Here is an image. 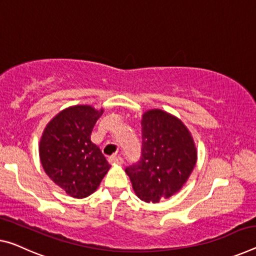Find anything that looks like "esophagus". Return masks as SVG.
I'll return each instance as SVG.
<instances>
[{"label":"esophagus","instance_id":"1","mask_svg":"<svg viewBox=\"0 0 256 256\" xmlns=\"http://www.w3.org/2000/svg\"><path fill=\"white\" fill-rule=\"evenodd\" d=\"M108 160L110 164H120V165L124 163L123 158H122L120 156H110L108 158Z\"/></svg>","mask_w":256,"mask_h":256}]
</instances>
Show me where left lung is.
Returning a JSON list of instances; mask_svg holds the SVG:
<instances>
[{
	"instance_id": "8db88e82",
	"label": "left lung",
	"mask_w": 256,
	"mask_h": 256,
	"mask_svg": "<svg viewBox=\"0 0 256 256\" xmlns=\"http://www.w3.org/2000/svg\"><path fill=\"white\" fill-rule=\"evenodd\" d=\"M142 148L138 164L125 168L141 200L158 202L181 190L197 162V149L188 128L162 109L144 112Z\"/></svg>"
}]
</instances>
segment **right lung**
Here are the masks:
<instances>
[{
	"label": "right lung",
	"instance_id": "right-lung-1",
	"mask_svg": "<svg viewBox=\"0 0 256 256\" xmlns=\"http://www.w3.org/2000/svg\"><path fill=\"white\" fill-rule=\"evenodd\" d=\"M88 104L68 107L48 122L38 144L40 160L48 176L74 198L98 189L110 165L91 141L96 122L102 115Z\"/></svg>",
	"mask_w": 256,
	"mask_h": 256
}]
</instances>
